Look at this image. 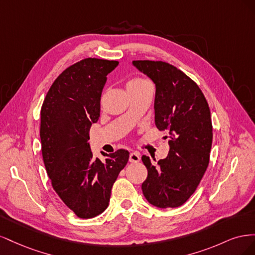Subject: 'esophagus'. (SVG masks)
Segmentation results:
<instances>
[{
  "mask_svg": "<svg viewBox=\"0 0 255 255\" xmlns=\"http://www.w3.org/2000/svg\"><path fill=\"white\" fill-rule=\"evenodd\" d=\"M139 160H140L139 153L132 152L129 154V161H130V163H138Z\"/></svg>",
  "mask_w": 255,
  "mask_h": 255,
  "instance_id": "34e87169",
  "label": "esophagus"
}]
</instances>
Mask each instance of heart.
Wrapping results in <instances>:
<instances>
[{"mask_svg": "<svg viewBox=\"0 0 255 255\" xmlns=\"http://www.w3.org/2000/svg\"><path fill=\"white\" fill-rule=\"evenodd\" d=\"M145 85H149V83L146 82V81H144L143 79L135 78V79H132V80L128 82L127 89L128 90L134 89V88H138V87H141V86H145Z\"/></svg>", "mask_w": 255, "mask_h": 255, "instance_id": "obj_1", "label": "heart"}]
</instances>
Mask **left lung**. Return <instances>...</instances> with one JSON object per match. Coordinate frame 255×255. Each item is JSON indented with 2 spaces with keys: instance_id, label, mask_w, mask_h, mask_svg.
<instances>
[{
  "instance_id": "1",
  "label": "left lung",
  "mask_w": 255,
  "mask_h": 255,
  "mask_svg": "<svg viewBox=\"0 0 255 255\" xmlns=\"http://www.w3.org/2000/svg\"><path fill=\"white\" fill-rule=\"evenodd\" d=\"M133 66L155 85L154 119L167 132L169 153L157 165L141 157L148 176L141 185L148 202L159 208L177 207L194 194L210 161L213 141L211 112L198 85L164 61L133 60Z\"/></svg>"
}]
</instances>
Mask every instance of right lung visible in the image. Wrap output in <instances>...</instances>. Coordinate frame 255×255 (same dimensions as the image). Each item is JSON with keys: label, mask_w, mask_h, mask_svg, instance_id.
<instances>
[{"label": "right lung", "mask_w": 255, "mask_h": 255, "mask_svg": "<svg viewBox=\"0 0 255 255\" xmlns=\"http://www.w3.org/2000/svg\"><path fill=\"white\" fill-rule=\"evenodd\" d=\"M116 60L86 58L61 73L41 107L40 139L43 163L52 186L80 218L88 219L109 206L112 187L129 153L120 149L95 158L89 129L100 117V101Z\"/></svg>", "instance_id": "1"}]
</instances>
